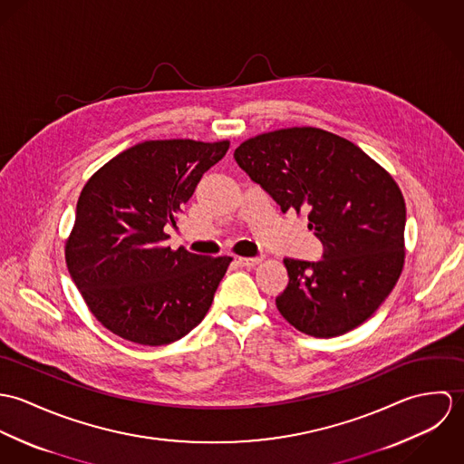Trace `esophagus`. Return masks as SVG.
Here are the masks:
<instances>
[{
	"label": "esophagus",
	"mask_w": 464,
	"mask_h": 464,
	"mask_svg": "<svg viewBox=\"0 0 464 464\" xmlns=\"http://www.w3.org/2000/svg\"><path fill=\"white\" fill-rule=\"evenodd\" d=\"M237 263L245 267H254V266L261 265L263 257H239Z\"/></svg>",
	"instance_id": "1"
}]
</instances>
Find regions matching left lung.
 Listing matches in <instances>:
<instances>
[{
  "label": "left lung",
  "instance_id": "obj_1",
  "mask_svg": "<svg viewBox=\"0 0 464 464\" xmlns=\"http://www.w3.org/2000/svg\"><path fill=\"white\" fill-rule=\"evenodd\" d=\"M234 159L280 205L307 212L324 243L318 263L284 259L280 314L300 332L334 337L359 327L400 278L405 201L393 177L335 133L293 127L241 142Z\"/></svg>",
  "mask_w": 464,
  "mask_h": 464
}]
</instances>
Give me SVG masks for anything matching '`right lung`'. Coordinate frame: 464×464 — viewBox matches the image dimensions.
<instances>
[{
	"label": "right lung",
	"instance_id": "1",
	"mask_svg": "<svg viewBox=\"0 0 464 464\" xmlns=\"http://www.w3.org/2000/svg\"><path fill=\"white\" fill-rule=\"evenodd\" d=\"M230 142L144 140L83 186L66 241V265L94 318L146 346L182 339L205 318L232 257L164 246L166 225L193 197Z\"/></svg>",
	"mask_w": 464,
	"mask_h": 464
}]
</instances>
